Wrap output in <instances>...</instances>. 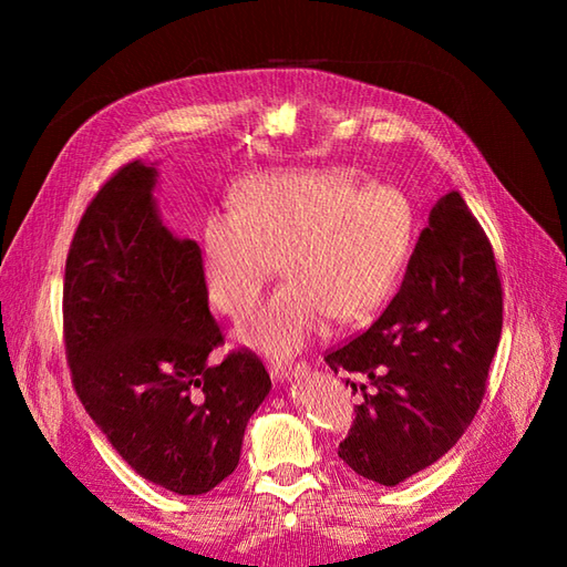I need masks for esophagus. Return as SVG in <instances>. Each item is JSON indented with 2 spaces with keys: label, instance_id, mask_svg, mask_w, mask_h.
Segmentation results:
<instances>
[{
  "label": "esophagus",
  "instance_id": "34e87169",
  "mask_svg": "<svg viewBox=\"0 0 567 567\" xmlns=\"http://www.w3.org/2000/svg\"><path fill=\"white\" fill-rule=\"evenodd\" d=\"M307 372V363H290V365H275L270 368V375L275 382H290L292 378H299Z\"/></svg>",
  "mask_w": 567,
  "mask_h": 567
}]
</instances>
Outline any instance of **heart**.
I'll list each match as a JSON object with an SVG mask.
<instances>
[{"instance_id": "b5f03b06", "label": "heart", "mask_w": 567, "mask_h": 567, "mask_svg": "<svg viewBox=\"0 0 567 567\" xmlns=\"http://www.w3.org/2000/svg\"><path fill=\"white\" fill-rule=\"evenodd\" d=\"M234 209L207 216L199 275L214 309L246 319L282 258L287 280L238 341L285 358L302 351L331 317L351 323L388 297L412 238L402 189L358 185L351 171H295L248 177Z\"/></svg>"}]
</instances>
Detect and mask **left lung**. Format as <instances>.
<instances>
[{"label":"left lung","mask_w":567,"mask_h":567,"mask_svg":"<svg viewBox=\"0 0 567 567\" xmlns=\"http://www.w3.org/2000/svg\"><path fill=\"white\" fill-rule=\"evenodd\" d=\"M499 336L495 252L453 189L433 204L388 309L323 358L333 372L368 380L353 429L339 445L341 461L384 487L436 463L477 414Z\"/></svg>","instance_id":"1"}]
</instances>
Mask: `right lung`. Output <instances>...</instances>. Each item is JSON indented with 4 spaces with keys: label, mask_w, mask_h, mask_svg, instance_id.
<instances>
[{
    "label": "right lung",
    "mask_w": 567,
    "mask_h": 567,
    "mask_svg": "<svg viewBox=\"0 0 567 567\" xmlns=\"http://www.w3.org/2000/svg\"><path fill=\"white\" fill-rule=\"evenodd\" d=\"M155 185V163H128L80 219L65 262V351L80 402L114 451L175 495H204L236 470L272 384L248 351L209 363L224 339L199 246L163 224Z\"/></svg>",
    "instance_id": "1"
}]
</instances>
